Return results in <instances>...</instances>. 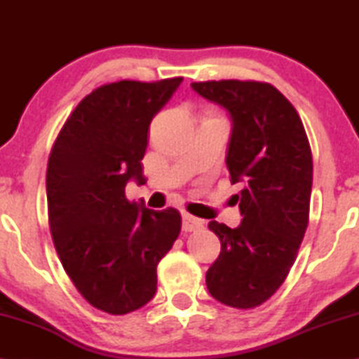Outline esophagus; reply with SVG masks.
Listing matches in <instances>:
<instances>
[{
  "instance_id": "obj_1",
  "label": "esophagus",
  "mask_w": 359,
  "mask_h": 359,
  "mask_svg": "<svg viewBox=\"0 0 359 359\" xmlns=\"http://www.w3.org/2000/svg\"><path fill=\"white\" fill-rule=\"evenodd\" d=\"M203 226L204 220H201V218L193 217L190 214H184V217H182V228H184V231H196Z\"/></svg>"
}]
</instances>
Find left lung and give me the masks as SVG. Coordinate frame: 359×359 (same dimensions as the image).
<instances>
[{"instance_id": "obj_1", "label": "left lung", "mask_w": 359, "mask_h": 359, "mask_svg": "<svg viewBox=\"0 0 359 359\" xmlns=\"http://www.w3.org/2000/svg\"><path fill=\"white\" fill-rule=\"evenodd\" d=\"M191 87L229 112L226 166L231 184L244 185L238 196L239 226L209 223L222 252L205 274V285L224 306L258 307L285 282L307 229L311 144L299 114L274 85L229 79Z\"/></svg>"}]
</instances>
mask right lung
I'll list each match as a JSON object with an SVG mask.
<instances>
[{"label": "right lung", "mask_w": 359, "mask_h": 359, "mask_svg": "<svg viewBox=\"0 0 359 359\" xmlns=\"http://www.w3.org/2000/svg\"><path fill=\"white\" fill-rule=\"evenodd\" d=\"M184 77L120 81L85 96L65 121L48 156V226L66 274L93 307L125 315L156 291V266L182 228L177 209L128 201L144 184L151 118Z\"/></svg>", "instance_id": "add662e5"}]
</instances>
